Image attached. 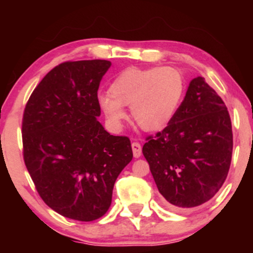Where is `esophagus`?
<instances>
[{"label": "esophagus", "mask_w": 253, "mask_h": 253, "mask_svg": "<svg viewBox=\"0 0 253 253\" xmlns=\"http://www.w3.org/2000/svg\"><path fill=\"white\" fill-rule=\"evenodd\" d=\"M132 150H133V156L135 157V158H139V157L141 156V145L139 143H132Z\"/></svg>", "instance_id": "1"}]
</instances>
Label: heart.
<instances>
[{
	"instance_id": "1",
	"label": "heart",
	"mask_w": 253,
	"mask_h": 253,
	"mask_svg": "<svg viewBox=\"0 0 253 253\" xmlns=\"http://www.w3.org/2000/svg\"><path fill=\"white\" fill-rule=\"evenodd\" d=\"M184 77L171 66L127 68L115 76L108 92L97 96V103L107 121L120 129L127 119L125 106L138 126L147 132H158L171 123L184 95Z\"/></svg>"
}]
</instances>
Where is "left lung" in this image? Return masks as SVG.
<instances>
[{"mask_svg":"<svg viewBox=\"0 0 253 253\" xmlns=\"http://www.w3.org/2000/svg\"><path fill=\"white\" fill-rule=\"evenodd\" d=\"M232 150L227 107L199 76L190 82L171 123L147 136L143 155L170 207L193 208L210 201L222 187Z\"/></svg>","mask_w":253,"mask_h":253,"instance_id":"8db88e82","label":"left lung"}]
</instances>
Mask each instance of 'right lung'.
I'll list each match as a JSON object with an SVG mask.
<instances>
[{
    "label": "right lung",
    "mask_w": 253,
    "mask_h": 253,
    "mask_svg": "<svg viewBox=\"0 0 253 253\" xmlns=\"http://www.w3.org/2000/svg\"><path fill=\"white\" fill-rule=\"evenodd\" d=\"M110 65L59 64L33 90L22 118L24 161L38 194L78 221L107 213L114 183L133 158L128 136L110 135L97 121V90Z\"/></svg>",
    "instance_id": "add662e5"
}]
</instances>
